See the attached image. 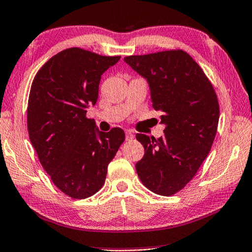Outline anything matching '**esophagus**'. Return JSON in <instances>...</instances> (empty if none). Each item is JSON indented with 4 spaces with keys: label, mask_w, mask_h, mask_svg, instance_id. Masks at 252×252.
<instances>
[{
    "label": "esophagus",
    "mask_w": 252,
    "mask_h": 252,
    "mask_svg": "<svg viewBox=\"0 0 252 252\" xmlns=\"http://www.w3.org/2000/svg\"><path fill=\"white\" fill-rule=\"evenodd\" d=\"M133 138H134V134L131 133L130 130H127L126 131V139H127V141H131Z\"/></svg>",
    "instance_id": "obj_1"
}]
</instances>
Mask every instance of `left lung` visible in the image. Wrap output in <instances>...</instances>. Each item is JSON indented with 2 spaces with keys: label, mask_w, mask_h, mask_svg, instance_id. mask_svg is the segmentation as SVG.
<instances>
[{
  "label": "left lung",
  "mask_w": 252,
  "mask_h": 252,
  "mask_svg": "<svg viewBox=\"0 0 252 252\" xmlns=\"http://www.w3.org/2000/svg\"><path fill=\"white\" fill-rule=\"evenodd\" d=\"M124 61L148 80L152 106L165 125L160 138L136 134L145 151L136 163L139 180L158 195H175L210 153L220 118L218 95L202 67L181 49Z\"/></svg>",
  "instance_id": "8db88e82"
}]
</instances>
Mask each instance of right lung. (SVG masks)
<instances>
[{
    "mask_svg": "<svg viewBox=\"0 0 252 252\" xmlns=\"http://www.w3.org/2000/svg\"><path fill=\"white\" fill-rule=\"evenodd\" d=\"M119 60L67 48L46 62L32 81L27 109L30 142L53 183L74 199L101 189L108 164L125 141L122 128L103 133L87 117L98 100L101 75Z\"/></svg>",
    "mask_w": 252,
    "mask_h": 252,
    "instance_id": "right-lung-1",
    "label": "right lung"
}]
</instances>
